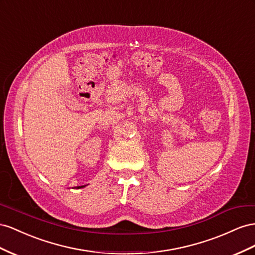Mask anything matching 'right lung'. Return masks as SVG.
Returning a JSON list of instances; mask_svg holds the SVG:
<instances>
[{"mask_svg":"<svg viewBox=\"0 0 255 255\" xmlns=\"http://www.w3.org/2000/svg\"><path fill=\"white\" fill-rule=\"evenodd\" d=\"M83 187H85V186H79V187H76L77 189H80V188H83Z\"/></svg>","mask_w":255,"mask_h":255,"instance_id":"obj_1","label":"right lung"}]
</instances>
